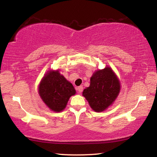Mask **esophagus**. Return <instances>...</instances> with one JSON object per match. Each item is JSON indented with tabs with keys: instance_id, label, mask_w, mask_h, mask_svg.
<instances>
[{
	"instance_id": "34e87169",
	"label": "esophagus",
	"mask_w": 157,
	"mask_h": 157,
	"mask_svg": "<svg viewBox=\"0 0 157 157\" xmlns=\"http://www.w3.org/2000/svg\"><path fill=\"white\" fill-rule=\"evenodd\" d=\"M77 90L79 91V93H82V91H83V86H79L77 88Z\"/></svg>"
}]
</instances>
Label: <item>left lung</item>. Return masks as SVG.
<instances>
[{"label": "left lung", "mask_w": 157, "mask_h": 157, "mask_svg": "<svg viewBox=\"0 0 157 157\" xmlns=\"http://www.w3.org/2000/svg\"><path fill=\"white\" fill-rule=\"evenodd\" d=\"M121 90L120 81L110 67L98 70L93 74L90 86L82 95L90 107L96 112H101L113 104Z\"/></svg>", "instance_id": "obj_1"}]
</instances>
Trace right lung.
<instances>
[{
  "mask_svg": "<svg viewBox=\"0 0 157 157\" xmlns=\"http://www.w3.org/2000/svg\"><path fill=\"white\" fill-rule=\"evenodd\" d=\"M75 93L73 84L59 71H48L39 86V94L42 100L55 112L64 109L69 98Z\"/></svg>",
  "mask_w": 157,
  "mask_h": 157,
  "instance_id": "obj_1",
  "label": "right lung"
}]
</instances>
